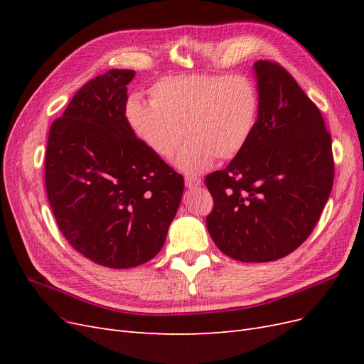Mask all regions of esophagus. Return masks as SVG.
Wrapping results in <instances>:
<instances>
[{
    "mask_svg": "<svg viewBox=\"0 0 364 364\" xmlns=\"http://www.w3.org/2000/svg\"><path fill=\"white\" fill-rule=\"evenodd\" d=\"M199 185H200V179L193 178V176H186V178H185V186H186V188L193 190V188H197V186H199Z\"/></svg>",
    "mask_w": 364,
    "mask_h": 364,
    "instance_id": "esophagus-1",
    "label": "esophagus"
}]
</instances>
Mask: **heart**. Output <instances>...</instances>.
Masks as SVG:
<instances>
[{
	"label": "heart",
	"mask_w": 364,
	"mask_h": 364,
	"mask_svg": "<svg viewBox=\"0 0 364 364\" xmlns=\"http://www.w3.org/2000/svg\"><path fill=\"white\" fill-rule=\"evenodd\" d=\"M259 109L257 86L246 75H171L150 87V103L130 97L124 119L134 136L155 155L170 159L188 139L176 165L200 173L214 159L229 161L243 150Z\"/></svg>",
	"instance_id": "b5f03b06"
}]
</instances>
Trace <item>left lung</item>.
I'll use <instances>...</instances> for the list:
<instances>
[{"label":"left lung","mask_w":364,"mask_h":364,"mask_svg":"<svg viewBox=\"0 0 364 364\" xmlns=\"http://www.w3.org/2000/svg\"><path fill=\"white\" fill-rule=\"evenodd\" d=\"M255 129L225 170L206 176L208 232L243 262L287 257L310 237L334 182L331 135L317 106L281 65H253Z\"/></svg>","instance_id":"obj_1"}]
</instances>
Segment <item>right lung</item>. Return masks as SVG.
Returning <instances> with one entry per match:
<instances>
[{"label": "right lung", "instance_id": "1", "mask_svg": "<svg viewBox=\"0 0 364 364\" xmlns=\"http://www.w3.org/2000/svg\"><path fill=\"white\" fill-rule=\"evenodd\" d=\"M132 70H109L51 124L46 186L70 245L95 264L130 269L162 249L183 178L144 147L124 119Z\"/></svg>", "mask_w": 364, "mask_h": 364}]
</instances>
